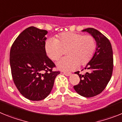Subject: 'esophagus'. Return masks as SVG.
Returning a JSON list of instances; mask_svg holds the SVG:
<instances>
[{
	"label": "esophagus",
	"instance_id": "obj_1",
	"mask_svg": "<svg viewBox=\"0 0 122 122\" xmlns=\"http://www.w3.org/2000/svg\"><path fill=\"white\" fill-rule=\"evenodd\" d=\"M63 74L64 75H65V76H69L71 75V73H70V72H63Z\"/></svg>",
	"mask_w": 122,
	"mask_h": 122
}]
</instances>
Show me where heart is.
<instances>
[{
	"mask_svg": "<svg viewBox=\"0 0 122 122\" xmlns=\"http://www.w3.org/2000/svg\"><path fill=\"white\" fill-rule=\"evenodd\" d=\"M96 48L95 38L91 35L67 32L58 36V39L50 38L45 42L46 53L51 60H58L66 50L67 56L57 63L58 67L64 71H70L78 65L83 66L92 60Z\"/></svg>",
	"mask_w": 122,
	"mask_h": 122,
	"instance_id": "1",
	"label": "heart"
}]
</instances>
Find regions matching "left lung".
<instances>
[{"mask_svg":"<svg viewBox=\"0 0 122 122\" xmlns=\"http://www.w3.org/2000/svg\"><path fill=\"white\" fill-rule=\"evenodd\" d=\"M82 31L87 32L95 38L96 49L92 60L85 69L89 72L84 75L76 72L80 80L74 86L77 93L86 98H90L100 94L106 87L112 77L113 71V51L109 39L94 28H87Z\"/></svg>","mask_w":122,"mask_h":122,"instance_id":"8db88e82","label":"left lung"}]
</instances>
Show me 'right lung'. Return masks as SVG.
I'll return each instance as SVG.
<instances>
[{"label":"right lung","mask_w":122,"mask_h":122,"mask_svg":"<svg viewBox=\"0 0 122 122\" xmlns=\"http://www.w3.org/2000/svg\"><path fill=\"white\" fill-rule=\"evenodd\" d=\"M48 32L34 26L27 27L15 39L11 47V76L17 89L27 99L41 101L50 93L60 71L46 56L45 48Z\"/></svg>","instance_id":"obj_1"}]
</instances>
